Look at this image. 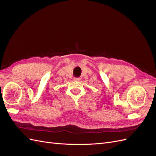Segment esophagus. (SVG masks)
Instances as JSON below:
<instances>
[{
	"mask_svg": "<svg viewBox=\"0 0 156 156\" xmlns=\"http://www.w3.org/2000/svg\"><path fill=\"white\" fill-rule=\"evenodd\" d=\"M80 79H80L79 77H75L74 78V81H79Z\"/></svg>",
	"mask_w": 156,
	"mask_h": 156,
	"instance_id": "obj_1",
	"label": "esophagus"
}]
</instances>
